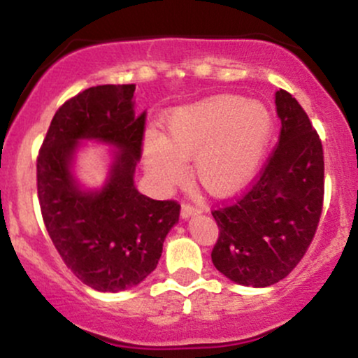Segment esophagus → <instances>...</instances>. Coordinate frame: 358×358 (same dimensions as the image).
<instances>
[{
	"label": "esophagus",
	"mask_w": 358,
	"mask_h": 358,
	"mask_svg": "<svg viewBox=\"0 0 358 358\" xmlns=\"http://www.w3.org/2000/svg\"><path fill=\"white\" fill-rule=\"evenodd\" d=\"M202 210H200L199 207H195V205L192 203H183L182 205V217L183 219H188V217L195 215V213H200Z\"/></svg>",
	"instance_id": "1"
}]
</instances>
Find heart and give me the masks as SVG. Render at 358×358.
Listing matches in <instances>:
<instances>
[{
  "label": "heart",
  "mask_w": 358,
  "mask_h": 358,
  "mask_svg": "<svg viewBox=\"0 0 358 358\" xmlns=\"http://www.w3.org/2000/svg\"><path fill=\"white\" fill-rule=\"evenodd\" d=\"M273 134L271 113L257 101L213 96L176 108L165 119V133H148L145 165L159 187L185 176L183 159L208 193L229 196L252 182Z\"/></svg>",
  "instance_id": "obj_1"
}]
</instances>
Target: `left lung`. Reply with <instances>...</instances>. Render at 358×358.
<instances>
[{"label":"left lung","instance_id":"8db88e82","mask_svg":"<svg viewBox=\"0 0 358 358\" xmlns=\"http://www.w3.org/2000/svg\"><path fill=\"white\" fill-rule=\"evenodd\" d=\"M276 109L278 145L249 187L212 210L219 225L213 266L244 286H271L296 268L323 210L322 139L289 92L278 90Z\"/></svg>","mask_w":358,"mask_h":358}]
</instances>
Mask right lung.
<instances>
[{
	"label": "right lung",
	"mask_w": 358,
	"mask_h": 358,
	"mask_svg": "<svg viewBox=\"0 0 358 358\" xmlns=\"http://www.w3.org/2000/svg\"><path fill=\"white\" fill-rule=\"evenodd\" d=\"M133 94L134 84H108L65 101L36 156V190L48 236L65 266L102 293L129 289L153 273L180 217L178 202L153 200L134 188L146 113H134ZM85 137L120 150L110 182L96 194L79 191L70 175L73 150Z\"/></svg>",
	"instance_id": "obj_1"
}]
</instances>
